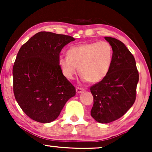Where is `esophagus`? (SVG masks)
I'll return each instance as SVG.
<instances>
[{"instance_id": "esophagus-1", "label": "esophagus", "mask_w": 152, "mask_h": 152, "mask_svg": "<svg viewBox=\"0 0 152 152\" xmlns=\"http://www.w3.org/2000/svg\"><path fill=\"white\" fill-rule=\"evenodd\" d=\"M85 89L83 88H80V87H78V88H76V92H77L78 94H80L81 93V92L84 91Z\"/></svg>"}]
</instances>
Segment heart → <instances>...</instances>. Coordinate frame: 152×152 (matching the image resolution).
Masks as SVG:
<instances>
[{"label":"heart","instance_id":"1","mask_svg":"<svg viewBox=\"0 0 152 152\" xmlns=\"http://www.w3.org/2000/svg\"><path fill=\"white\" fill-rule=\"evenodd\" d=\"M67 56H61L58 65L68 79H73L78 70L83 81L97 83L109 74L113 61L114 51L106 41L82 43L71 46Z\"/></svg>","mask_w":152,"mask_h":152}]
</instances>
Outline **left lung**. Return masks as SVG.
Segmentation results:
<instances>
[{
    "label": "left lung",
    "mask_w": 152,
    "mask_h": 152,
    "mask_svg": "<svg viewBox=\"0 0 152 152\" xmlns=\"http://www.w3.org/2000/svg\"><path fill=\"white\" fill-rule=\"evenodd\" d=\"M104 38L113 48V61L107 76L91 86L94 96L91 115L99 123L107 124L121 118L134 104L139 72L134 56L121 41Z\"/></svg>",
    "instance_id": "obj_1"
}]
</instances>
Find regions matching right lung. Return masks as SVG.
Masks as SVG:
<instances>
[{"instance_id": "1", "label": "right lung", "mask_w": 152, "mask_h": 152, "mask_svg": "<svg viewBox=\"0 0 152 152\" xmlns=\"http://www.w3.org/2000/svg\"><path fill=\"white\" fill-rule=\"evenodd\" d=\"M75 38L41 31L20 47L13 67V93L25 114L34 121L56 119L76 88L58 65L62 48Z\"/></svg>"}]
</instances>
